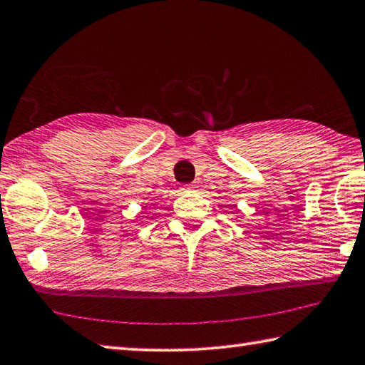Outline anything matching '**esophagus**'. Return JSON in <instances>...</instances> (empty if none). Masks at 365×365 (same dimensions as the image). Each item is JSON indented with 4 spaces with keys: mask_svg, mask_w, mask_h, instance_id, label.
<instances>
[{
    "mask_svg": "<svg viewBox=\"0 0 365 365\" xmlns=\"http://www.w3.org/2000/svg\"><path fill=\"white\" fill-rule=\"evenodd\" d=\"M196 187H195V185H183V187L180 188L183 192H190V191H192V190H195Z\"/></svg>",
    "mask_w": 365,
    "mask_h": 365,
    "instance_id": "obj_1",
    "label": "esophagus"
}]
</instances>
